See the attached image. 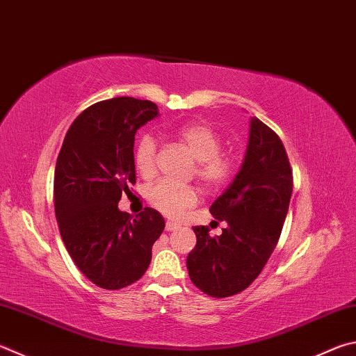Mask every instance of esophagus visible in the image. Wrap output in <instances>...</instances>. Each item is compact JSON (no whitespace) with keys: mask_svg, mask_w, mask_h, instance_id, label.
I'll use <instances>...</instances> for the list:
<instances>
[{"mask_svg":"<svg viewBox=\"0 0 356 356\" xmlns=\"http://www.w3.org/2000/svg\"><path fill=\"white\" fill-rule=\"evenodd\" d=\"M177 227H179V224L172 222V221H166V224H165V229H166V232H172V230H176Z\"/></svg>","mask_w":356,"mask_h":356,"instance_id":"34e87169","label":"esophagus"}]
</instances>
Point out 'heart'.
<instances>
[{
  "label": "heart",
  "instance_id": "heart-1",
  "mask_svg": "<svg viewBox=\"0 0 356 356\" xmlns=\"http://www.w3.org/2000/svg\"><path fill=\"white\" fill-rule=\"evenodd\" d=\"M176 138L196 159L193 176L205 190L216 191L234 176L235 161L221 151L222 140L211 126L200 121L185 122L176 129ZM157 141L151 135H141L134 149V163L145 179H151L157 171ZM197 190L193 185L157 182L147 191L149 204L168 218H179L184 211L197 204Z\"/></svg>",
  "mask_w": 356,
  "mask_h": 356
}]
</instances>
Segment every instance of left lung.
<instances>
[{
  "instance_id": "left-lung-1",
  "label": "left lung",
  "mask_w": 356,
  "mask_h": 356,
  "mask_svg": "<svg viewBox=\"0 0 356 356\" xmlns=\"http://www.w3.org/2000/svg\"><path fill=\"white\" fill-rule=\"evenodd\" d=\"M291 193L293 170L285 146L273 129L254 118L241 170L210 207L227 227L219 236H210L204 225L193 227L197 243L186 268L202 293L230 297L260 275L279 243Z\"/></svg>"
}]
</instances>
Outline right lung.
I'll return each instance as SVG.
<instances>
[{"mask_svg": "<svg viewBox=\"0 0 356 356\" xmlns=\"http://www.w3.org/2000/svg\"><path fill=\"white\" fill-rule=\"evenodd\" d=\"M152 101L120 96L87 107L70 126L54 172V210L63 244L81 273L104 289L143 277L165 229L157 210L120 211L135 184L134 141L159 115Z\"/></svg>", "mask_w": 356, "mask_h": 356, "instance_id": "obj_1", "label": "right lung"}]
</instances>
